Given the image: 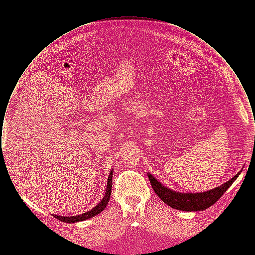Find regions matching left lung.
<instances>
[{
	"instance_id": "obj_1",
	"label": "left lung",
	"mask_w": 255,
	"mask_h": 255,
	"mask_svg": "<svg viewBox=\"0 0 255 255\" xmlns=\"http://www.w3.org/2000/svg\"><path fill=\"white\" fill-rule=\"evenodd\" d=\"M240 175V172L235 175L229 182L222 184L212 190L201 193H180L170 190L163 186L151 175L148 174L149 181L159 199L170 207L182 211H200L215 204L223 194L230 188L231 184Z\"/></svg>"
}]
</instances>
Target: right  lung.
<instances>
[{
	"mask_svg": "<svg viewBox=\"0 0 255 255\" xmlns=\"http://www.w3.org/2000/svg\"><path fill=\"white\" fill-rule=\"evenodd\" d=\"M112 181H113V170L110 173L109 178H108V182H107V188H106V192L105 196L103 197V199L101 200V202L97 205L96 207H94L92 210L87 211L83 214L77 215V216H71V217H64V216H57V215H53L54 217L58 220H60L61 222L64 223H76V222H80V221H85L87 219L92 218L94 216H96L97 214H99L101 211L104 210V208L107 206V204L109 202L110 197H111V192H112Z\"/></svg>",
	"mask_w": 255,
	"mask_h": 255,
	"instance_id": "1",
	"label": "right lung"
}]
</instances>
